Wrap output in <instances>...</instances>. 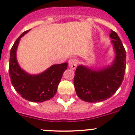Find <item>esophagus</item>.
<instances>
[{"label": "esophagus", "instance_id": "obj_1", "mask_svg": "<svg viewBox=\"0 0 135 135\" xmlns=\"http://www.w3.org/2000/svg\"><path fill=\"white\" fill-rule=\"evenodd\" d=\"M78 65V60L76 59H74V58H73V59H70L69 61V67L71 69H76V66H77Z\"/></svg>", "mask_w": 135, "mask_h": 135}]
</instances>
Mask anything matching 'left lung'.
Instances as JSON below:
<instances>
[{
    "label": "left lung",
    "mask_w": 135,
    "mask_h": 135,
    "mask_svg": "<svg viewBox=\"0 0 135 135\" xmlns=\"http://www.w3.org/2000/svg\"><path fill=\"white\" fill-rule=\"evenodd\" d=\"M115 58L111 65L93 69L80 65L76 68L74 85L78 97L88 103L109 99L122 84L126 66V51L120 38L112 30L110 34Z\"/></svg>",
    "instance_id": "left-lung-1"
}]
</instances>
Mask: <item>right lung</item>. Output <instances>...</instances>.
<instances>
[{"label":"right lung","mask_w":135,"mask_h":135,"mask_svg":"<svg viewBox=\"0 0 135 135\" xmlns=\"http://www.w3.org/2000/svg\"><path fill=\"white\" fill-rule=\"evenodd\" d=\"M29 31L23 32L11 48L9 74L15 90L23 99L42 103L50 100L55 95L62 74L67 69L68 62L54 65L38 74H28L23 70L17 62L16 51L21 38Z\"/></svg>","instance_id":"1"}]
</instances>
